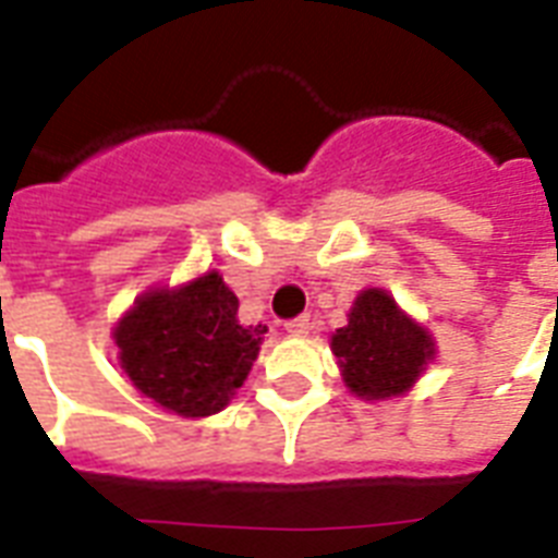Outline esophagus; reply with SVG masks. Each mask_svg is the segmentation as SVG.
Returning <instances> with one entry per match:
<instances>
[{"label": "esophagus", "mask_w": 558, "mask_h": 558, "mask_svg": "<svg viewBox=\"0 0 558 558\" xmlns=\"http://www.w3.org/2000/svg\"><path fill=\"white\" fill-rule=\"evenodd\" d=\"M284 331L291 333V337H305L311 331V316H296L291 323H284Z\"/></svg>", "instance_id": "1"}]
</instances>
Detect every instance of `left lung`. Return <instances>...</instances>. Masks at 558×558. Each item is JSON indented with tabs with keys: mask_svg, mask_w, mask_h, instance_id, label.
Wrapping results in <instances>:
<instances>
[{
	"mask_svg": "<svg viewBox=\"0 0 558 558\" xmlns=\"http://www.w3.org/2000/svg\"><path fill=\"white\" fill-rule=\"evenodd\" d=\"M331 351L351 395L372 403L403 398L438 354L429 328L383 288L356 293L349 325L331 333Z\"/></svg>",
	"mask_w": 558,
	"mask_h": 558,
	"instance_id": "obj_1",
	"label": "left lung"
}]
</instances>
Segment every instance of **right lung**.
<instances>
[{
	"mask_svg": "<svg viewBox=\"0 0 558 558\" xmlns=\"http://www.w3.org/2000/svg\"><path fill=\"white\" fill-rule=\"evenodd\" d=\"M267 325L239 323V296L218 270L149 288L111 328L129 383L181 417L221 412L242 389Z\"/></svg>",
	"mask_w": 558,
	"mask_h": 558,
	"instance_id": "add662e5",
	"label": "right lung"
}]
</instances>
